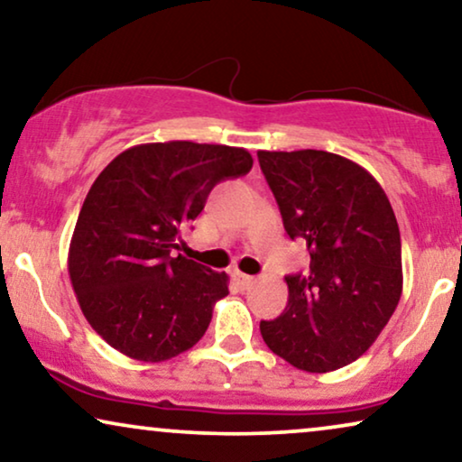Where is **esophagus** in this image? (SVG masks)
I'll use <instances>...</instances> for the list:
<instances>
[{"instance_id": "1", "label": "esophagus", "mask_w": 462, "mask_h": 462, "mask_svg": "<svg viewBox=\"0 0 462 462\" xmlns=\"http://www.w3.org/2000/svg\"><path fill=\"white\" fill-rule=\"evenodd\" d=\"M233 277H236L237 286H242V288H250L252 283H256V277H252V275H245V273H239V271H237V273L233 275Z\"/></svg>"}]
</instances>
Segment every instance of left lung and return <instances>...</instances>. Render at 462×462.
<instances>
[{"instance_id": "1", "label": "left lung", "mask_w": 462, "mask_h": 462, "mask_svg": "<svg viewBox=\"0 0 462 462\" xmlns=\"http://www.w3.org/2000/svg\"><path fill=\"white\" fill-rule=\"evenodd\" d=\"M292 239L307 242V275H288V305L261 321L275 356L305 372H332L374 343L402 296V242L374 176L318 149L258 151Z\"/></svg>"}]
</instances>
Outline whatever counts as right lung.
I'll return each mask as SVG.
<instances>
[{
  "label": "right lung",
  "mask_w": 462,
  "mask_h": 462,
  "mask_svg": "<svg viewBox=\"0 0 462 462\" xmlns=\"http://www.w3.org/2000/svg\"><path fill=\"white\" fill-rule=\"evenodd\" d=\"M226 144L147 143L119 153L88 191L69 245L81 313L113 349L157 364L204 337L229 275L174 256L220 180L250 172Z\"/></svg>",
  "instance_id": "right-lung-1"
}]
</instances>
